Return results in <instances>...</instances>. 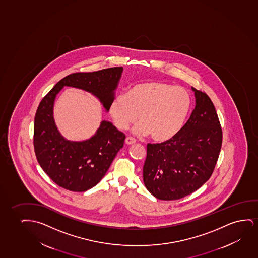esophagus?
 I'll return each mask as SVG.
<instances>
[{
  "label": "esophagus",
  "mask_w": 258,
  "mask_h": 258,
  "mask_svg": "<svg viewBox=\"0 0 258 258\" xmlns=\"http://www.w3.org/2000/svg\"><path fill=\"white\" fill-rule=\"evenodd\" d=\"M125 143H126V145H133L136 143V140H135L133 138H130V137H127L126 139H125Z\"/></svg>",
  "instance_id": "obj_1"
}]
</instances>
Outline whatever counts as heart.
<instances>
[{"label":"heart","instance_id":"b5f03b06","mask_svg":"<svg viewBox=\"0 0 258 258\" xmlns=\"http://www.w3.org/2000/svg\"><path fill=\"white\" fill-rule=\"evenodd\" d=\"M191 107L187 89L166 82L148 81L132 86L127 93H119L110 104V115L118 130L124 131L139 120L135 134L151 135L163 143L175 137L186 122Z\"/></svg>","mask_w":258,"mask_h":258}]
</instances>
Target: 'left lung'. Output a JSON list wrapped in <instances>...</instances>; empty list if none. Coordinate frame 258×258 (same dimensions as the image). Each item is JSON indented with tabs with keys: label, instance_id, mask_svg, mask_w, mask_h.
I'll return each mask as SVG.
<instances>
[{
	"label": "left lung",
	"instance_id": "obj_1",
	"mask_svg": "<svg viewBox=\"0 0 258 258\" xmlns=\"http://www.w3.org/2000/svg\"><path fill=\"white\" fill-rule=\"evenodd\" d=\"M196 106L179 133L148 144L143 168L145 187L160 200H177L198 190L212 176L222 145V130L209 96L191 87Z\"/></svg>",
	"mask_w": 258,
	"mask_h": 258
}]
</instances>
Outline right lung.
Returning a JSON list of instances; mask_svg holds the SVG:
<instances>
[{
	"label": "right lung",
	"mask_w": 258,
	"mask_h": 258,
	"mask_svg": "<svg viewBox=\"0 0 258 258\" xmlns=\"http://www.w3.org/2000/svg\"><path fill=\"white\" fill-rule=\"evenodd\" d=\"M122 67L69 75L58 82L39 103L34 119L33 145L36 158L53 182L68 190L84 192L96 186L123 147L125 135L113 123L102 120L94 136L81 142L70 141L58 131L53 110L57 94L64 86L92 93L109 111Z\"/></svg>",
	"instance_id": "1"
}]
</instances>
